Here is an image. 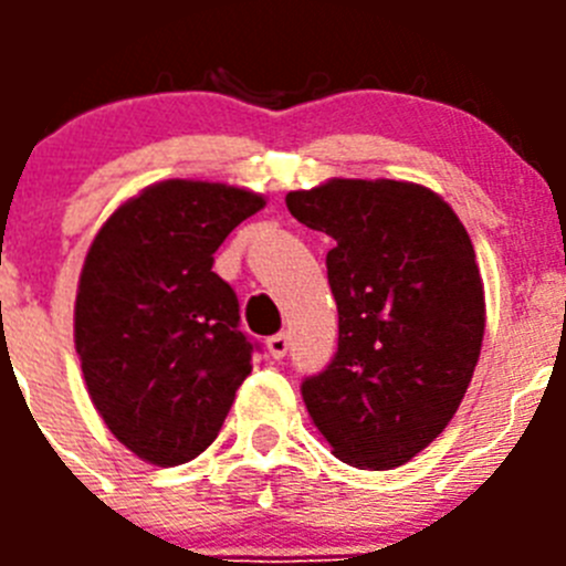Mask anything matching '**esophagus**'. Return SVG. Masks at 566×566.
<instances>
[{
    "label": "esophagus",
    "instance_id": "esophagus-1",
    "mask_svg": "<svg viewBox=\"0 0 566 566\" xmlns=\"http://www.w3.org/2000/svg\"><path fill=\"white\" fill-rule=\"evenodd\" d=\"M266 348L274 359H283L289 354V334L286 332L272 334V337L266 339Z\"/></svg>",
    "mask_w": 566,
    "mask_h": 566
}]
</instances>
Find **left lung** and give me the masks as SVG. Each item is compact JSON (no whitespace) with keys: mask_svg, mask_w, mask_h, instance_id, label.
Listing matches in <instances>:
<instances>
[{"mask_svg":"<svg viewBox=\"0 0 566 566\" xmlns=\"http://www.w3.org/2000/svg\"><path fill=\"white\" fill-rule=\"evenodd\" d=\"M289 212L334 238L326 254L339 339L303 379L334 457L391 470L451 422L484 337V289L462 221L431 189L334 178L286 195Z\"/></svg>","mask_w":566,"mask_h":566,"instance_id":"8db88e82","label":"left lung"}]
</instances>
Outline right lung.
Instances as JSON below:
<instances>
[{
	"instance_id": "right-lung-1",
	"label": "right lung",
	"mask_w": 566,
	"mask_h": 566,
	"mask_svg": "<svg viewBox=\"0 0 566 566\" xmlns=\"http://www.w3.org/2000/svg\"><path fill=\"white\" fill-rule=\"evenodd\" d=\"M263 209L247 189L161 181L115 209L84 260L76 352L109 431L161 468L203 453L260 345L214 252Z\"/></svg>"
}]
</instances>
